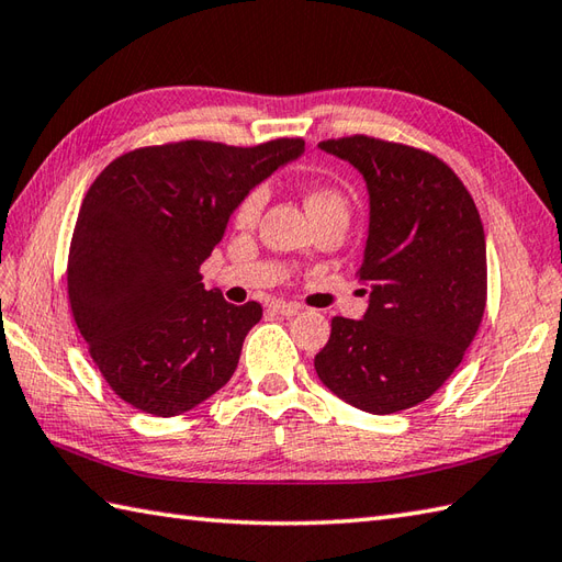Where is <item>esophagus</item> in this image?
I'll use <instances>...</instances> for the list:
<instances>
[{"label":"esophagus","instance_id":"obj_1","mask_svg":"<svg viewBox=\"0 0 562 562\" xmlns=\"http://www.w3.org/2000/svg\"><path fill=\"white\" fill-rule=\"evenodd\" d=\"M270 308L274 314H280V316H296L302 312V306H296V304H288V302H272L270 304Z\"/></svg>","mask_w":562,"mask_h":562}]
</instances>
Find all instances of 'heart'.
<instances>
[{"label": "heart", "mask_w": 562, "mask_h": 562, "mask_svg": "<svg viewBox=\"0 0 562 562\" xmlns=\"http://www.w3.org/2000/svg\"><path fill=\"white\" fill-rule=\"evenodd\" d=\"M326 202H342V198L333 188H312L306 193V207L308 210H314L318 205H326ZM262 205H266V190L254 188L241 202H238L236 222L241 226H254L260 217Z\"/></svg>", "instance_id": "obj_1"}]
</instances>
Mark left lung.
<instances>
[{
	"label": "left lung",
	"instance_id": "1",
	"mask_svg": "<svg viewBox=\"0 0 562 562\" xmlns=\"http://www.w3.org/2000/svg\"><path fill=\"white\" fill-rule=\"evenodd\" d=\"M362 173L369 234L360 321L336 316L318 379L345 403L389 415L427 401L463 360L487 296L485 234L469 190L435 154L367 135L318 145Z\"/></svg>",
	"mask_w": 562,
	"mask_h": 562
}]
</instances>
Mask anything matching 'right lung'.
I'll return each instance as SVG.
<instances>
[{
	"instance_id": "add662e5",
	"label": "right lung",
	"mask_w": 562,
	"mask_h": 562,
	"mask_svg": "<svg viewBox=\"0 0 562 562\" xmlns=\"http://www.w3.org/2000/svg\"><path fill=\"white\" fill-rule=\"evenodd\" d=\"M302 151L300 137L258 147L186 139L127 151L91 183L67 294L91 360L125 403L173 417L232 379L262 308L207 292L200 266L238 202Z\"/></svg>"
}]
</instances>
